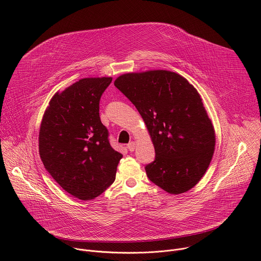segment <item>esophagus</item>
<instances>
[{
  "label": "esophagus",
  "mask_w": 261,
  "mask_h": 261,
  "mask_svg": "<svg viewBox=\"0 0 261 261\" xmlns=\"http://www.w3.org/2000/svg\"><path fill=\"white\" fill-rule=\"evenodd\" d=\"M135 146H136V143H135L134 141H131L130 143L127 144V147H128V150H129L130 152H133V151L135 150Z\"/></svg>",
  "instance_id": "1"
}]
</instances>
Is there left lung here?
I'll return each instance as SVG.
<instances>
[{
  "mask_svg": "<svg viewBox=\"0 0 261 261\" xmlns=\"http://www.w3.org/2000/svg\"><path fill=\"white\" fill-rule=\"evenodd\" d=\"M115 86L134 104L151 134L155 160L145 165L151 181L170 194L190 190L205 173L215 131L200 95L177 73H128Z\"/></svg>",
  "mask_w": 261,
  "mask_h": 261,
  "instance_id": "8db88e82",
  "label": "left lung"
}]
</instances>
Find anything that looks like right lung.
<instances>
[{
  "label": "right lung",
  "instance_id": "obj_1",
  "mask_svg": "<svg viewBox=\"0 0 261 261\" xmlns=\"http://www.w3.org/2000/svg\"><path fill=\"white\" fill-rule=\"evenodd\" d=\"M113 79H83L45 110L39 132V154L45 169L61 187L82 200L102 194L116 179L122 154L109 143L99 103Z\"/></svg>",
  "mask_w": 261,
  "mask_h": 261
}]
</instances>
